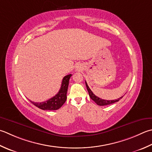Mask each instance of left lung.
Segmentation results:
<instances>
[{
	"mask_svg": "<svg viewBox=\"0 0 152 152\" xmlns=\"http://www.w3.org/2000/svg\"><path fill=\"white\" fill-rule=\"evenodd\" d=\"M86 82V88H87V90H88V93H89V96H90L91 99L93 100V101H94V102H96V103H97L98 105L104 106V105H111V104L115 103L116 102H118V101H119L120 99H121L122 98H123V96H122V97L118 98V99H115V100H105V99H101V98L96 96L95 94H94L93 92L91 91V90H90V88H89V86H88L87 82Z\"/></svg>",
	"mask_w": 152,
	"mask_h": 152,
	"instance_id": "8db88e82",
	"label": "left lung"
}]
</instances>
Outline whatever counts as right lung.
<instances>
[{
    "label": "right lung",
    "mask_w": 152,
    "mask_h": 152,
    "mask_svg": "<svg viewBox=\"0 0 152 152\" xmlns=\"http://www.w3.org/2000/svg\"><path fill=\"white\" fill-rule=\"evenodd\" d=\"M71 76H72V74H68V75L64 77L63 79H62L60 90L54 97H51L46 102L41 103H35L34 102H31V101H30V102L37 107L42 110L50 111V110H57L59 108H61L66 100L68 87Z\"/></svg>",
    "instance_id": "add662e5"
}]
</instances>
